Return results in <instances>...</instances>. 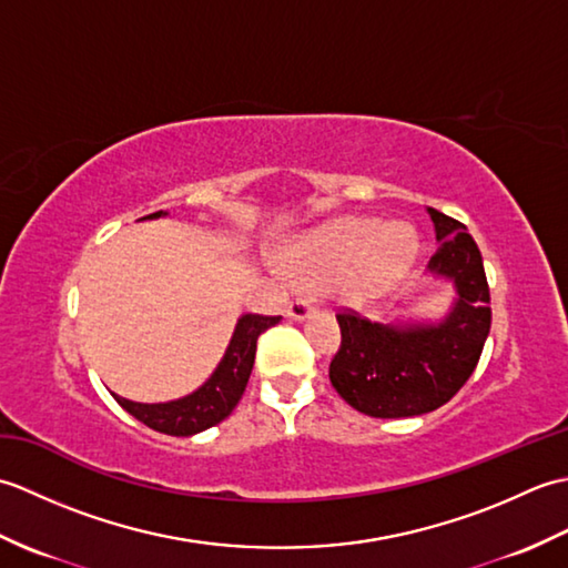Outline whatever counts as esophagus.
I'll return each instance as SVG.
<instances>
[{
  "instance_id": "34e87169",
  "label": "esophagus",
  "mask_w": 568,
  "mask_h": 568,
  "mask_svg": "<svg viewBox=\"0 0 568 568\" xmlns=\"http://www.w3.org/2000/svg\"><path fill=\"white\" fill-rule=\"evenodd\" d=\"M312 310H315V307H312L307 300L295 297L293 303L287 305V317H291V320H307L312 315Z\"/></svg>"
}]
</instances>
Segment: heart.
Segmentation results:
<instances>
[{
	"instance_id": "b5f03b06",
	"label": "heart",
	"mask_w": 568,
	"mask_h": 568,
	"mask_svg": "<svg viewBox=\"0 0 568 568\" xmlns=\"http://www.w3.org/2000/svg\"><path fill=\"white\" fill-rule=\"evenodd\" d=\"M415 253L417 239L407 224L342 216L297 241L287 253V265L295 277L307 283H329L346 274V297L371 303L403 281Z\"/></svg>"
}]
</instances>
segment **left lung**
<instances>
[{
	"instance_id": "obj_1",
	"label": "left lung",
	"mask_w": 568,
	"mask_h": 568,
	"mask_svg": "<svg viewBox=\"0 0 568 568\" xmlns=\"http://www.w3.org/2000/svg\"><path fill=\"white\" fill-rule=\"evenodd\" d=\"M439 248L427 271L449 281L456 300L439 322L378 324L344 310L342 346L329 364L334 390L358 413L381 419L427 415L449 403L474 373L490 332L484 258L462 222L427 210Z\"/></svg>"
}]
</instances>
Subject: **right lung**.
I'll return each mask as SVG.
<instances>
[{
  "label": "right lung",
  "instance_id": "right-lung-1",
  "mask_svg": "<svg viewBox=\"0 0 568 568\" xmlns=\"http://www.w3.org/2000/svg\"><path fill=\"white\" fill-rule=\"evenodd\" d=\"M163 214L168 212H153L149 216H141V220H159ZM277 322H281V317L241 315L220 366L195 393L180 397V400L149 405L126 400V397H119L114 393L112 395L129 415H134L155 432L171 434V437H192V434L210 429L232 415V409L246 390L253 358H256L258 336Z\"/></svg>",
  "mask_w": 568,
  "mask_h": 568
}]
</instances>
